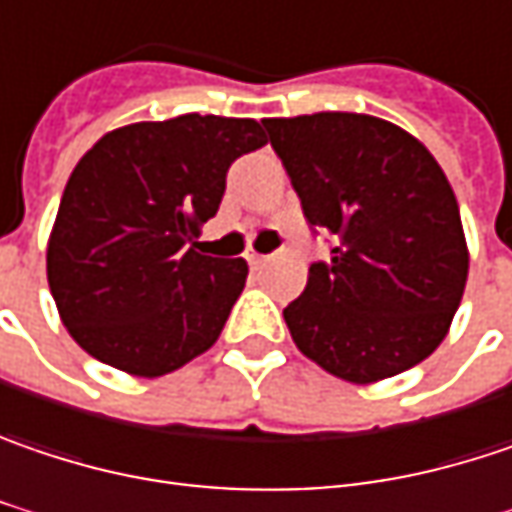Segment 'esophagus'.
Segmentation results:
<instances>
[{"mask_svg":"<svg viewBox=\"0 0 512 512\" xmlns=\"http://www.w3.org/2000/svg\"><path fill=\"white\" fill-rule=\"evenodd\" d=\"M246 260H249V266L260 269V266H266V260H269V257L260 255V252H249V255H246Z\"/></svg>","mask_w":512,"mask_h":512,"instance_id":"obj_1","label":"esophagus"}]
</instances>
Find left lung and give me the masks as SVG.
Instances as JSON below:
<instances>
[{
    "label": "left lung",
    "instance_id": "left-lung-1",
    "mask_svg": "<svg viewBox=\"0 0 512 512\" xmlns=\"http://www.w3.org/2000/svg\"><path fill=\"white\" fill-rule=\"evenodd\" d=\"M263 127L307 223L336 240L284 310L295 347L353 385L432 356L469 275L458 199L435 156L362 112L263 118Z\"/></svg>",
    "mask_w": 512,
    "mask_h": 512
}]
</instances>
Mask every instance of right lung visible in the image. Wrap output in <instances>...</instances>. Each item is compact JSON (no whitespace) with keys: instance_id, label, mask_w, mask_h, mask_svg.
<instances>
[{"instance_id":"right-lung-1","label":"right lung","mask_w":512,"mask_h":512,"mask_svg":"<svg viewBox=\"0 0 512 512\" xmlns=\"http://www.w3.org/2000/svg\"><path fill=\"white\" fill-rule=\"evenodd\" d=\"M269 138L255 118L136 121L77 162L48 234L60 321L89 356L130 376L173 374L223 333L249 266L199 252L226 173Z\"/></svg>"}]
</instances>
